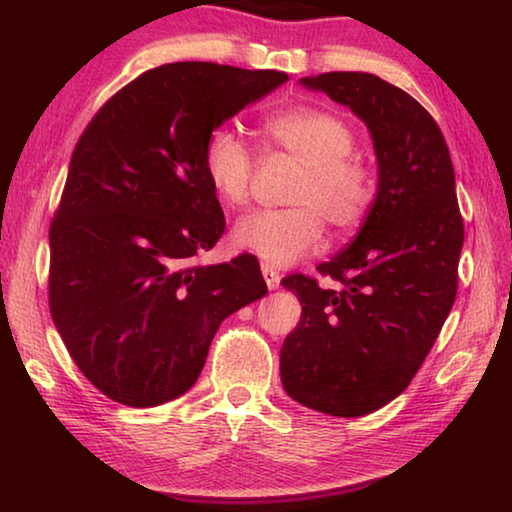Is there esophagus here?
I'll list each match as a JSON object with an SVG mask.
<instances>
[{"instance_id":"esophagus-1","label":"esophagus","mask_w":512,"mask_h":512,"mask_svg":"<svg viewBox=\"0 0 512 512\" xmlns=\"http://www.w3.org/2000/svg\"><path fill=\"white\" fill-rule=\"evenodd\" d=\"M261 272H263V277H265V284H268V289H277L279 279H282V275H279L277 270H272L270 265H263Z\"/></svg>"}]
</instances>
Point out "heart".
<instances>
[{
  "mask_svg": "<svg viewBox=\"0 0 512 512\" xmlns=\"http://www.w3.org/2000/svg\"><path fill=\"white\" fill-rule=\"evenodd\" d=\"M268 156L300 163L286 193L291 207L263 209L237 223L233 240L270 265H291L319 247L324 221L335 235L366 228L380 198V177L356 149L359 137L347 118L314 104H296L265 116L261 125ZM202 172L228 207H244L258 174V156L228 128H214L202 146Z\"/></svg>",
  "mask_w": 512,
  "mask_h": 512,
  "instance_id": "1",
  "label": "heart"
}]
</instances>
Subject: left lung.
Here are the masks:
<instances>
[{
  "label": "left lung",
  "mask_w": 512,
  "mask_h": 512,
  "mask_svg": "<svg viewBox=\"0 0 512 512\" xmlns=\"http://www.w3.org/2000/svg\"><path fill=\"white\" fill-rule=\"evenodd\" d=\"M366 121L380 163V198L366 228L319 275L282 279L303 314L279 354L293 401L361 417L403 394L457 298L464 247L454 167L433 116L405 90L366 72L303 79Z\"/></svg>",
  "instance_id": "8db88e82"
}]
</instances>
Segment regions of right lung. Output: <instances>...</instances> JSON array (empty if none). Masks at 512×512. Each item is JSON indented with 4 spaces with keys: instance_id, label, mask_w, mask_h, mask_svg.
<instances>
[{
    "instance_id": "obj_1",
    "label": "right lung",
    "mask_w": 512,
    "mask_h": 512,
    "mask_svg": "<svg viewBox=\"0 0 512 512\" xmlns=\"http://www.w3.org/2000/svg\"><path fill=\"white\" fill-rule=\"evenodd\" d=\"M286 79L170 62L111 95L81 132L48 233V307L69 356L111 401L151 408L186 394L221 321L268 291L251 254L193 263L226 230L202 146Z\"/></svg>"
}]
</instances>
